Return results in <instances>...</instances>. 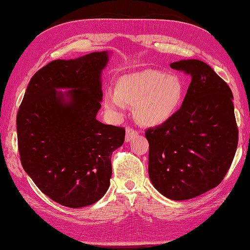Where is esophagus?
Returning a JSON list of instances; mask_svg holds the SVG:
<instances>
[{"label":"esophagus","mask_w":250,"mask_h":250,"mask_svg":"<svg viewBox=\"0 0 250 250\" xmlns=\"http://www.w3.org/2000/svg\"><path fill=\"white\" fill-rule=\"evenodd\" d=\"M138 137V131L132 129V128L128 127L126 128V134H125V142L129 143L131 142L133 139H135Z\"/></svg>","instance_id":"34e87169"}]
</instances>
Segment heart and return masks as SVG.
I'll use <instances>...</instances> for the list:
<instances>
[{
    "label": "heart",
    "instance_id": "obj_1",
    "mask_svg": "<svg viewBox=\"0 0 250 250\" xmlns=\"http://www.w3.org/2000/svg\"><path fill=\"white\" fill-rule=\"evenodd\" d=\"M186 87L183 80L158 70H145L124 75L117 89L104 92V107L120 119L127 105H135L134 116L140 123L157 126L169 121L183 104Z\"/></svg>",
    "mask_w": 250,
    "mask_h": 250
}]
</instances>
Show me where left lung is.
Wrapping results in <instances>:
<instances>
[{"label": "left lung", "instance_id": "1", "mask_svg": "<svg viewBox=\"0 0 250 250\" xmlns=\"http://www.w3.org/2000/svg\"><path fill=\"white\" fill-rule=\"evenodd\" d=\"M174 70L191 75L181 107L167 122L149 128V177L171 200L191 199L217 187L238 146L232 93L206 62L184 59Z\"/></svg>", "mask_w": 250, "mask_h": 250}]
</instances>
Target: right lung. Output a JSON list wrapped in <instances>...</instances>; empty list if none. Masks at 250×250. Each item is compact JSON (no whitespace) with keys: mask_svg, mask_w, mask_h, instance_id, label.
I'll return each instance as SVG.
<instances>
[{"mask_svg":"<svg viewBox=\"0 0 250 250\" xmlns=\"http://www.w3.org/2000/svg\"><path fill=\"white\" fill-rule=\"evenodd\" d=\"M109 55L93 52L44 65L30 80L18 112L22 168L63 207H87L103 197L110 184L111 154L124 143V128L96 119Z\"/></svg>","mask_w":250,"mask_h":250,"instance_id":"add662e5","label":"right lung"}]
</instances>
